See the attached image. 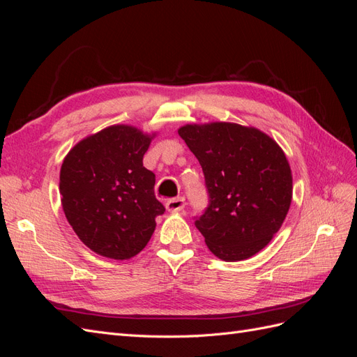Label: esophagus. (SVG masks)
<instances>
[{
    "instance_id": "esophagus-1",
    "label": "esophagus",
    "mask_w": 357,
    "mask_h": 357,
    "mask_svg": "<svg viewBox=\"0 0 357 357\" xmlns=\"http://www.w3.org/2000/svg\"><path fill=\"white\" fill-rule=\"evenodd\" d=\"M186 207V201L185 198L181 197H177V198H172L169 201H167V210L171 211V213H178V211H183Z\"/></svg>"
}]
</instances>
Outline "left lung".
<instances>
[{
  "label": "left lung",
  "mask_w": 357,
  "mask_h": 357,
  "mask_svg": "<svg viewBox=\"0 0 357 357\" xmlns=\"http://www.w3.org/2000/svg\"><path fill=\"white\" fill-rule=\"evenodd\" d=\"M199 160L208 205L195 226L211 253L243 261L271 241L291 202V172L280 146L256 128L214 122L178 129Z\"/></svg>",
  "instance_id": "left-lung-1"
}]
</instances>
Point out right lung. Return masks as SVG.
Returning <instances> with one entry per match:
<instances>
[{
    "instance_id": "right-lung-1",
    "label": "right lung",
    "mask_w": 357,
    "mask_h": 357,
    "mask_svg": "<svg viewBox=\"0 0 357 357\" xmlns=\"http://www.w3.org/2000/svg\"><path fill=\"white\" fill-rule=\"evenodd\" d=\"M150 142L134 126L114 125L82 139L63 159L62 208L92 252L117 261L138 255L164 214L155 174L143 167Z\"/></svg>"
}]
</instances>
